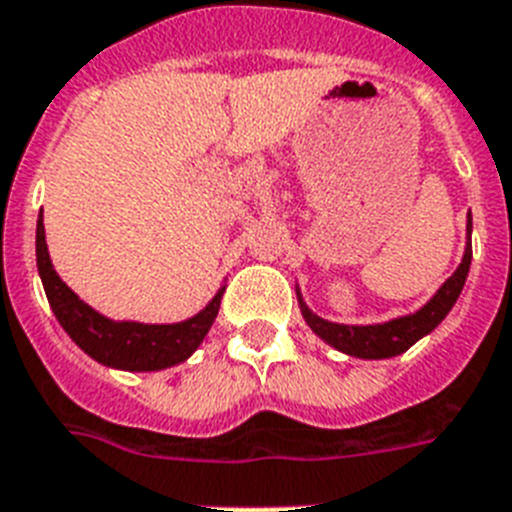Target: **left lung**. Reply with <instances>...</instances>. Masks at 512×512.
<instances>
[{
	"label": "left lung",
	"mask_w": 512,
	"mask_h": 512,
	"mask_svg": "<svg viewBox=\"0 0 512 512\" xmlns=\"http://www.w3.org/2000/svg\"><path fill=\"white\" fill-rule=\"evenodd\" d=\"M468 239H471V216H468ZM468 265H471V242L466 244L458 270L442 283V289L416 315L395 317V320L382 322V325H338V322L322 320V317L309 312L307 304L302 302V296H299V307H302V315L309 328L315 330L322 341H328L333 349L349 356H359V359H388V356H398L411 349L419 338L432 333L445 320V315L453 309L455 299L461 296L463 283H466L468 276Z\"/></svg>",
	"instance_id": "left-lung-1"
}]
</instances>
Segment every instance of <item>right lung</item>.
Returning <instances> with one entry per match:
<instances>
[{
	"instance_id": "right-lung-1",
	"label": "right lung",
	"mask_w": 512,
	"mask_h": 512,
	"mask_svg": "<svg viewBox=\"0 0 512 512\" xmlns=\"http://www.w3.org/2000/svg\"><path fill=\"white\" fill-rule=\"evenodd\" d=\"M36 263L41 281H44L46 299H49L59 325L67 336L88 356L106 367L127 369V372H156V369L174 367L184 362L192 351L203 343L205 333L221 307L223 289L213 296V302L190 320L176 325H143V322H114L98 315L75 291L57 276L46 249L44 221L38 218L36 226Z\"/></svg>"
}]
</instances>
